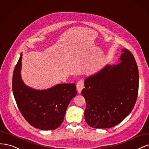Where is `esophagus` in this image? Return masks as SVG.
Here are the masks:
<instances>
[{
	"label": "esophagus",
	"instance_id": "34e87169",
	"mask_svg": "<svg viewBox=\"0 0 149 149\" xmlns=\"http://www.w3.org/2000/svg\"><path fill=\"white\" fill-rule=\"evenodd\" d=\"M84 81L82 80H79L77 82V85H76L77 91V93L79 94H80L81 90L84 88Z\"/></svg>",
	"mask_w": 149,
	"mask_h": 149
}]
</instances>
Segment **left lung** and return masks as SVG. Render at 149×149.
Listing matches in <instances>:
<instances>
[{"mask_svg":"<svg viewBox=\"0 0 149 149\" xmlns=\"http://www.w3.org/2000/svg\"><path fill=\"white\" fill-rule=\"evenodd\" d=\"M117 64H107L86 77L81 95L86 102L85 119L93 128H110L130 114L139 88V70L135 59L127 49Z\"/></svg>","mask_w":149,"mask_h":149,"instance_id":"obj_1","label":"left lung"}]
</instances>
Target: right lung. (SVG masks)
<instances>
[{
    "label": "right lung",
    "mask_w": 149,
    "mask_h": 149,
    "mask_svg": "<svg viewBox=\"0 0 149 149\" xmlns=\"http://www.w3.org/2000/svg\"><path fill=\"white\" fill-rule=\"evenodd\" d=\"M22 53L13 70L12 90L23 116L30 125L41 130H54L64 121L66 109L77 95L75 84H58L37 90L22 80Z\"/></svg>",
    "instance_id": "add662e5"
}]
</instances>
